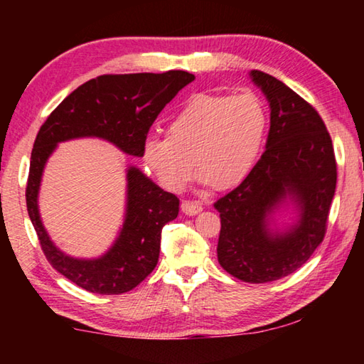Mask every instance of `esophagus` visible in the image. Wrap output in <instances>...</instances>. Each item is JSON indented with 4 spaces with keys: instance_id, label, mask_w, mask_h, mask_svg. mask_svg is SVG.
<instances>
[{
    "instance_id": "34e87169",
    "label": "esophagus",
    "mask_w": 364,
    "mask_h": 364,
    "mask_svg": "<svg viewBox=\"0 0 364 364\" xmlns=\"http://www.w3.org/2000/svg\"><path fill=\"white\" fill-rule=\"evenodd\" d=\"M181 210L186 215H196L202 212V204L199 200H183Z\"/></svg>"
}]
</instances>
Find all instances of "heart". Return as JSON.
I'll use <instances>...</instances> for the list:
<instances>
[{
    "instance_id": "b5f03b06",
    "label": "heart",
    "mask_w": 364,
    "mask_h": 364,
    "mask_svg": "<svg viewBox=\"0 0 364 364\" xmlns=\"http://www.w3.org/2000/svg\"><path fill=\"white\" fill-rule=\"evenodd\" d=\"M267 114L252 93L196 95L168 123L167 138H147L144 162L164 186L180 191L193 175L205 186L242 183L262 149Z\"/></svg>"
}]
</instances>
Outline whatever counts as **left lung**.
Masks as SVG:
<instances>
[{
    "mask_svg": "<svg viewBox=\"0 0 364 364\" xmlns=\"http://www.w3.org/2000/svg\"><path fill=\"white\" fill-rule=\"evenodd\" d=\"M250 77L271 107L267 149L249 176L213 207L221 221V268L244 282L262 284L294 273L323 242L337 164L318 110L268 73L252 70ZM287 195L301 208L299 223L284 235H271L269 213Z\"/></svg>",
    "mask_w": 364,
    "mask_h": 364,
    "instance_id": "1",
    "label": "left lung"
}]
</instances>
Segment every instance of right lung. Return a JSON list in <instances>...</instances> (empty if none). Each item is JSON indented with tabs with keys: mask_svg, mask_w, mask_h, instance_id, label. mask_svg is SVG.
<instances>
[{
	"mask_svg": "<svg viewBox=\"0 0 364 364\" xmlns=\"http://www.w3.org/2000/svg\"><path fill=\"white\" fill-rule=\"evenodd\" d=\"M193 80V73L184 70L100 75L72 91L36 134L26 188L28 217L46 260L85 291L117 295L143 282L156 268L162 228L178 217L180 200L130 167L127 217L112 249L96 260L67 257L49 239L36 204L48 157L60 141L83 136L107 139L123 152L143 157L147 133L157 115Z\"/></svg>",
	"mask_w": 364,
	"mask_h": 364,
	"instance_id": "obj_1",
	"label": "right lung"
}]
</instances>
